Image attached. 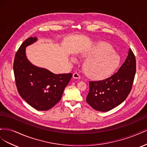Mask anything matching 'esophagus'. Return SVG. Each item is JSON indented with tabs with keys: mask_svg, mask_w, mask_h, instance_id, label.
<instances>
[{
	"mask_svg": "<svg viewBox=\"0 0 147 147\" xmlns=\"http://www.w3.org/2000/svg\"><path fill=\"white\" fill-rule=\"evenodd\" d=\"M72 77L74 79H80V75L78 73H74L73 74Z\"/></svg>",
	"mask_w": 147,
	"mask_h": 147,
	"instance_id": "esophagus-1",
	"label": "esophagus"
}]
</instances>
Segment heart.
I'll return each mask as SVG.
<instances>
[{
    "label": "heart",
    "instance_id": "heart-1",
    "mask_svg": "<svg viewBox=\"0 0 147 147\" xmlns=\"http://www.w3.org/2000/svg\"><path fill=\"white\" fill-rule=\"evenodd\" d=\"M82 56L86 59L83 65L84 72L92 79L104 80L109 78L118 68L120 63L119 56L114 52L110 44L101 42L82 53ZM71 61L77 62L75 57Z\"/></svg>",
    "mask_w": 147,
    "mask_h": 147
}]
</instances>
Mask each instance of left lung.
I'll use <instances>...</instances> for the list:
<instances>
[{"mask_svg": "<svg viewBox=\"0 0 147 147\" xmlns=\"http://www.w3.org/2000/svg\"><path fill=\"white\" fill-rule=\"evenodd\" d=\"M136 70V61L131 49L118 72L105 80L90 82L86 102L99 112H107L125 100L131 92Z\"/></svg>", "mask_w": 147, "mask_h": 147, "instance_id": "left-lung-1", "label": "left lung"}]
</instances>
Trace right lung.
<instances>
[{"label": "right lung", "instance_id": "1", "mask_svg": "<svg viewBox=\"0 0 147 147\" xmlns=\"http://www.w3.org/2000/svg\"><path fill=\"white\" fill-rule=\"evenodd\" d=\"M37 41V37H31L21 44L15 57L13 71L22 98L35 109L45 111L61 100L72 74H55L31 63L26 56V48Z\"/></svg>", "mask_w": 147, "mask_h": 147}]
</instances>
